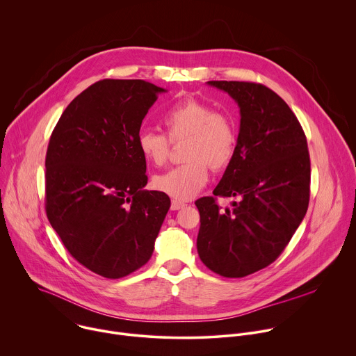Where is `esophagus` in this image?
<instances>
[{
	"instance_id": "1",
	"label": "esophagus",
	"mask_w": 356,
	"mask_h": 356,
	"mask_svg": "<svg viewBox=\"0 0 356 356\" xmlns=\"http://www.w3.org/2000/svg\"><path fill=\"white\" fill-rule=\"evenodd\" d=\"M186 204L184 202H179V200H172L171 202V210H179L182 207H185Z\"/></svg>"
}]
</instances>
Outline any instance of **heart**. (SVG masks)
Here are the masks:
<instances>
[{"mask_svg":"<svg viewBox=\"0 0 356 356\" xmlns=\"http://www.w3.org/2000/svg\"><path fill=\"white\" fill-rule=\"evenodd\" d=\"M161 124L165 136L150 129L139 134V152L146 161L163 165L171 143L185 140L182 156L186 163L156 175L153 185L175 200H189L206 186L209 167L221 171L231 164L238 145L236 127L228 115L193 97H185L167 108Z\"/></svg>","mask_w":356,"mask_h":356,"instance_id":"1","label":"heart"}]
</instances>
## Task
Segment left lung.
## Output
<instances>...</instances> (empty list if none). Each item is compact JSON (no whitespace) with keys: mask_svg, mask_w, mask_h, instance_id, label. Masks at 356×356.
<instances>
[{"mask_svg":"<svg viewBox=\"0 0 356 356\" xmlns=\"http://www.w3.org/2000/svg\"><path fill=\"white\" fill-rule=\"evenodd\" d=\"M238 104L241 125L231 164L213 191L195 202L197 253L214 273L241 278L271 264L302 222L310 195L305 132L288 104L253 82L210 81ZM236 197L221 211L215 197Z\"/></svg>","mask_w":356,"mask_h":356,"instance_id":"left-lung-1","label":"left lung"}]
</instances>
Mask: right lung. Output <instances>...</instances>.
Instances as JSON below:
<instances>
[{"label":"right lung","mask_w":356,"mask_h":356,"mask_svg":"<svg viewBox=\"0 0 356 356\" xmlns=\"http://www.w3.org/2000/svg\"><path fill=\"white\" fill-rule=\"evenodd\" d=\"M140 79H103L76 96L58 120L46 156V213L68 252L106 278L140 268L171 206L145 191L138 136L159 93Z\"/></svg>","instance_id":"obj_1"}]
</instances>
